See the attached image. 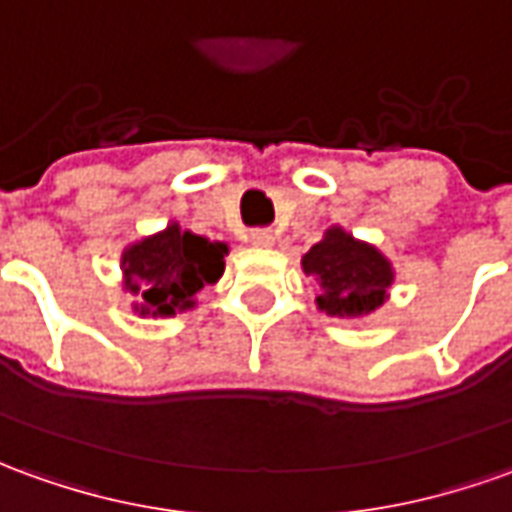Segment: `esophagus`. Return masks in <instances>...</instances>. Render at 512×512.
<instances>
[{"mask_svg": "<svg viewBox=\"0 0 512 512\" xmlns=\"http://www.w3.org/2000/svg\"><path fill=\"white\" fill-rule=\"evenodd\" d=\"M248 239H250V245H256V248H270L276 236H273L270 228H253V231L248 234Z\"/></svg>", "mask_w": 512, "mask_h": 512, "instance_id": "esophagus-1", "label": "esophagus"}]
</instances>
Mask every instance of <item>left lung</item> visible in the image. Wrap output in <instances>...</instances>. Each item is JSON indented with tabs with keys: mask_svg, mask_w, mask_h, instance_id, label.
Instances as JSON below:
<instances>
[{
	"mask_svg": "<svg viewBox=\"0 0 512 512\" xmlns=\"http://www.w3.org/2000/svg\"><path fill=\"white\" fill-rule=\"evenodd\" d=\"M301 267L320 284L317 309L331 317H362L376 312L387 301V290L396 278L384 253L337 225L309 248Z\"/></svg>",
	"mask_w": 512,
	"mask_h": 512,
	"instance_id": "left-lung-1",
	"label": "left lung"
}]
</instances>
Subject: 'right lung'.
Instances as JSON below:
<instances>
[{
	"label": "right lung",
	"instance_id": "right-lung-1",
	"mask_svg": "<svg viewBox=\"0 0 512 512\" xmlns=\"http://www.w3.org/2000/svg\"><path fill=\"white\" fill-rule=\"evenodd\" d=\"M225 256V242H209L169 222L164 231L144 236L122 253V284L139 298L133 306L139 315L172 317L192 309L197 292L222 276Z\"/></svg>",
	"mask_w": 512,
	"mask_h": 512
}]
</instances>
